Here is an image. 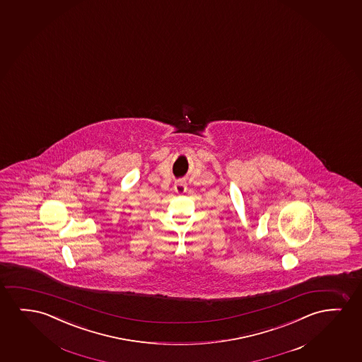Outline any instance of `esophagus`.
<instances>
[{
  "instance_id": "esophagus-1",
  "label": "esophagus",
  "mask_w": 362,
  "mask_h": 362,
  "mask_svg": "<svg viewBox=\"0 0 362 362\" xmlns=\"http://www.w3.org/2000/svg\"><path fill=\"white\" fill-rule=\"evenodd\" d=\"M174 192L178 194V195L185 193L187 192V184H185V182H182V180L175 182V184H174Z\"/></svg>"
}]
</instances>
